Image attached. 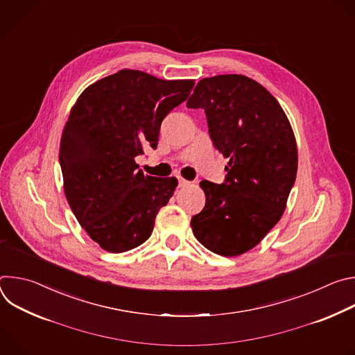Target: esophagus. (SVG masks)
<instances>
[{
  "instance_id": "1",
  "label": "esophagus",
  "mask_w": 355,
  "mask_h": 355,
  "mask_svg": "<svg viewBox=\"0 0 355 355\" xmlns=\"http://www.w3.org/2000/svg\"><path fill=\"white\" fill-rule=\"evenodd\" d=\"M188 185H191V182L189 181H187V180H184L182 177H178V187H181V188H184V187H188Z\"/></svg>"
}]
</instances>
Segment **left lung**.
Segmentation results:
<instances>
[{"label":"left lung","mask_w":355,"mask_h":355,"mask_svg":"<svg viewBox=\"0 0 355 355\" xmlns=\"http://www.w3.org/2000/svg\"><path fill=\"white\" fill-rule=\"evenodd\" d=\"M187 107L205 111L214 146L229 159L223 184H199L207 204L191 219L193 236L216 254L240 256L286 208L297 171L293 130L278 101L241 74L200 80Z\"/></svg>","instance_id":"8db88e82"}]
</instances>
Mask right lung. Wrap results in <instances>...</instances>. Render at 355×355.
<instances>
[{
	"instance_id": "right-lung-1",
	"label": "right lung",
	"mask_w": 355,
	"mask_h": 355,
	"mask_svg": "<svg viewBox=\"0 0 355 355\" xmlns=\"http://www.w3.org/2000/svg\"><path fill=\"white\" fill-rule=\"evenodd\" d=\"M193 84L125 69L87 87L71 108L59 155L64 193L101 248L123 252L153 232L178 181L144 175L135 157L144 146L157 147L163 119Z\"/></svg>"
}]
</instances>
